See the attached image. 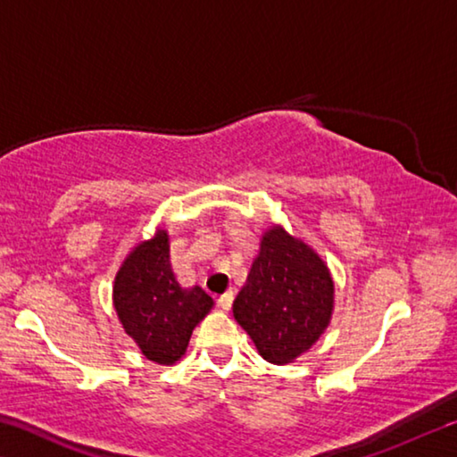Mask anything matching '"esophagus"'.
Listing matches in <instances>:
<instances>
[{
    "label": "esophagus",
    "instance_id": "34e87169",
    "mask_svg": "<svg viewBox=\"0 0 457 457\" xmlns=\"http://www.w3.org/2000/svg\"><path fill=\"white\" fill-rule=\"evenodd\" d=\"M218 304H220L221 311H229L231 304H234V292L228 290L226 294H221L220 300H218Z\"/></svg>",
    "mask_w": 457,
    "mask_h": 457
}]
</instances>
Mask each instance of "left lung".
<instances>
[{"mask_svg":"<svg viewBox=\"0 0 457 457\" xmlns=\"http://www.w3.org/2000/svg\"><path fill=\"white\" fill-rule=\"evenodd\" d=\"M335 312V280L319 252L274 223L260 237L245 284L234 300L237 320L260 357L288 365L312 349Z\"/></svg>","mask_w":457,"mask_h":457,"instance_id":"8db88e82","label":"left lung"}]
</instances>
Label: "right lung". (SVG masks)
<instances>
[{
  "label": "right lung",
  "mask_w": 457,
  "mask_h": 457,
  "mask_svg": "<svg viewBox=\"0 0 457 457\" xmlns=\"http://www.w3.org/2000/svg\"><path fill=\"white\" fill-rule=\"evenodd\" d=\"M112 306L145 359L169 367L187 351L191 332L212 312L213 298L199 286L183 288L177 282L169 231L157 228L122 260Z\"/></svg>",
  "instance_id": "obj_1"
}]
</instances>
